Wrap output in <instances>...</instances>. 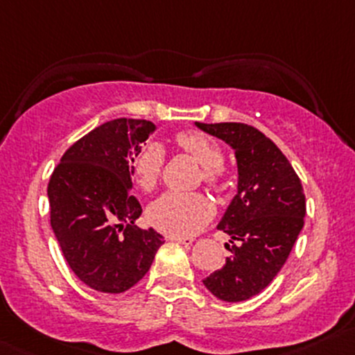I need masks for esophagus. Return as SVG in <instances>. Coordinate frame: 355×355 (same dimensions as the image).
Wrapping results in <instances>:
<instances>
[{
    "label": "esophagus",
    "mask_w": 355,
    "mask_h": 355,
    "mask_svg": "<svg viewBox=\"0 0 355 355\" xmlns=\"http://www.w3.org/2000/svg\"><path fill=\"white\" fill-rule=\"evenodd\" d=\"M168 241L178 242V244H184V245H192L194 239H192V237H178V235H168Z\"/></svg>",
    "instance_id": "esophagus-1"
}]
</instances>
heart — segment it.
<instances>
[{
    "label": "heart",
    "mask_w": 355,
    "mask_h": 355,
    "mask_svg": "<svg viewBox=\"0 0 355 355\" xmlns=\"http://www.w3.org/2000/svg\"><path fill=\"white\" fill-rule=\"evenodd\" d=\"M177 144L199 161L202 178L206 184L216 185L221 177L223 151L207 135L199 132H182L177 135ZM164 163L163 146L148 142L135 153L132 159V173L135 182L144 191H151L159 180L161 168ZM213 216V204L206 196L198 192L170 191L151 204L149 218L153 225L168 235L189 237L196 235Z\"/></svg>",
    "instance_id": "obj_1"
}]
</instances>
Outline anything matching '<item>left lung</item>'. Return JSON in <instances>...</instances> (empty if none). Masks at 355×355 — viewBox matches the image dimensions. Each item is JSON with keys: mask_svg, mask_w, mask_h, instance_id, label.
I'll return each instance as SVG.
<instances>
[{"mask_svg": "<svg viewBox=\"0 0 355 355\" xmlns=\"http://www.w3.org/2000/svg\"><path fill=\"white\" fill-rule=\"evenodd\" d=\"M227 142L237 159V194L218 230L230 235L223 268L204 278V287L225 302H242L263 292L288 259L304 227L306 196L292 164L273 141L245 123H199Z\"/></svg>", "mask_w": 355, "mask_h": 355, "instance_id": "left-lung-1", "label": "left lung"}]
</instances>
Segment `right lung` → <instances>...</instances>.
<instances>
[{
  "mask_svg": "<svg viewBox=\"0 0 355 355\" xmlns=\"http://www.w3.org/2000/svg\"><path fill=\"white\" fill-rule=\"evenodd\" d=\"M156 130L148 120L99 125L63 155L48 184L51 228L68 266L87 287L121 293L142 280L164 239L135 227L142 207L132 159Z\"/></svg>",
  "mask_w": 355,
  "mask_h": 355,
  "instance_id": "obj_1",
  "label": "right lung"
}]
</instances>
